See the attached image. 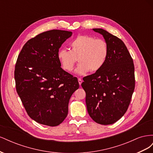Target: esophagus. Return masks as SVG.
<instances>
[{
	"label": "esophagus",
	"instance_id": "34e87169",
	"mask_svg": "<svg viewBox=\"0 0 153 153\" xmlns=\"http://www.w3.org/2000/svg\"><path fill=\"white\" fill-rule=\"evenodd\" d=\"M78 83H79V85H81V84H82V80L81 79V78H78Z\"/></svg>",
	"mask_w": 153,
	"mask_h": 153
}]
</instances>
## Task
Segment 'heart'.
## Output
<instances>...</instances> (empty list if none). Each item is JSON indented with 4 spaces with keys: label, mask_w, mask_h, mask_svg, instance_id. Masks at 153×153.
I'll return each instance as SVG.
<instances>
[{
    "label": "heart",
    "mask_w": 153,
    "mask_h": 153,
    "mask_svg": "<svg viewBox=\"0 0 153 153\" xmlns=\"http://www.w3.org/2000/svg\"><path fill=\"white\" fill-rule=\"evenodd\" d=\"M71 50L61 49L57 58L62 68L71 71L78 61L80 63L76 69L78 75H84L89 71L96 73L103 67L108 57L109 48L103 39H96L89 35H80L70 43Z\"/></svg>",
    "instance_id": "b5f03b06"
}]
</instances>
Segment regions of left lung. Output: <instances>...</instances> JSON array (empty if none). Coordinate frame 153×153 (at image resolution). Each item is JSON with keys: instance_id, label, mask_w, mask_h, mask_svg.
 Here are the masks:
<instances>
[{"instance_id": "obj_1", "label": "left lung", "mask_w": 153, "mask_h": 153, "mask_svg": "<svg viewBox=\"0 0 153 153\" xmlns=\"http://www.w3.org/2000/svg\"><path fill=\"white\" fill-rule=\"evenodd\" d=\"M93 30L103 35L109 48L107 60L100 71L83 78L87 109L96 123L112 124L126 113L135 89L133 59L123 41L102 29Z\"/></svg>"}]
</instances>
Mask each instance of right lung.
I'll list each match as a JSON object with an SVG mask.
<instances>
[{
    "label": "right lung",
    "mask_w": 153,
    "mask_h": 153,
    "mask_svg": "<svg viewBox=\"0 0 153 153\" xmlns=\"http://www.w3.org/2000/svg\"><path fill=\"white\" fill-rule=\"evenodd\" d=\"M72 35L51 30L29 39L18 56L15 69L16 92L29 116L49 126L63 122L71 95L79 88L77 78L61 68L57 52Z\"/></svg>",
    "instance_id": "add662e5"
}]
</instances>
